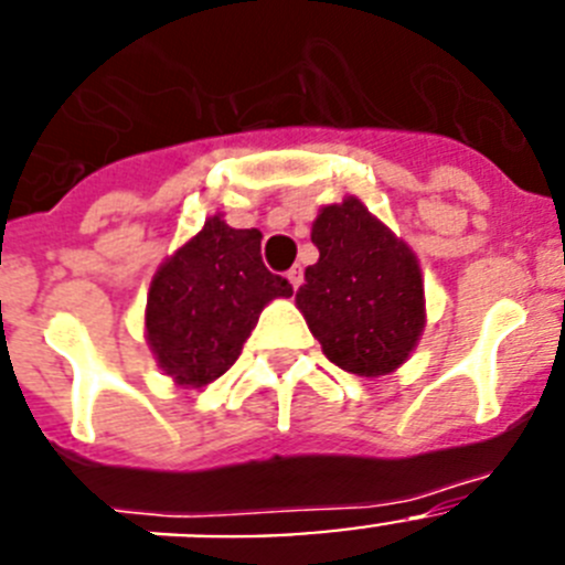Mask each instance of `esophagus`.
Instances as JSON below:
<instances>
[{
    "mask_svg": "<svg viewBox=\"0 0 565 565\" xmlns=\"http://www.w3.org/2000/svg\"><path fill=\"white\" fill-rule=\"evenodd\" d=\"M286 277H288V282H291V288H294V291H297V288L302 286V268H299V266H294L291 271L286 274Z\"/></svg>",
    "mask_w": 565,
    "mask_h": 565,
    "instance_id": "obj_1",
    "label": "esophagus"
}]
</instances>
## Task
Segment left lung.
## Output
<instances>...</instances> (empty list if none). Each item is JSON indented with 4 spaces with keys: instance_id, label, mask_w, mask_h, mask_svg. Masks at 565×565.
<instances>
[{
    "instance_id": "1",
    "label": "left lung",
    "mask_w": 565,
    "mask_h": 565,
    "mask_svg": "<svg viewBox=\"0 0 565 565\" xmlns=\"http://www.w3.org/2000/svg\"><path fill=\"white\" fill-rule=\"evenodd\" d=\"M311 239L319 259L306 268L297 308L322 353L367 379L402 367L427 322L413 248L353 194L319 209Z\"/></svg>"
}]
</instances>
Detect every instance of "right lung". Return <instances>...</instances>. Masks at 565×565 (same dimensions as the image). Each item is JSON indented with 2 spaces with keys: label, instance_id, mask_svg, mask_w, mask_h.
<instances>
[{
  "label": "right lung",
  "instance_id": "add662e5",
  "mask_svg": "<svg viewBox=\"0 0 565 565\" xmlns=\"http://www.w3.org/2000/svg\"><path fill=\"white\" fill-rule=\"evenodd\" d=\"M257 228L212 214L163 259L147 294L143 337L154 362L181 387H206L237 362L263 308L291 297L288 279L263 266Z\"/></svg>",
  "mask_w": 565,
  "mask_h": 565
}]
</instances>
